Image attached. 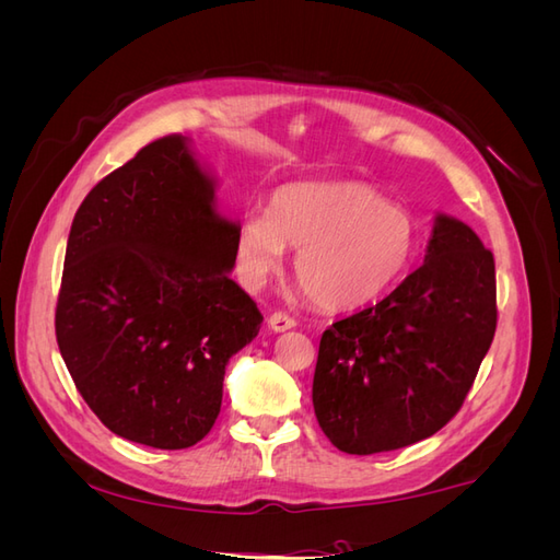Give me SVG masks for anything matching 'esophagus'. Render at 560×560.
<instances>
[{"mask_svg":"<svg viewBox=\"0 0 560 560\" xmlns=\"http://www.w3.org/2000/svg\"><path fill=\"white\" fill-rule=\"evenodd\" d=\"M268 327L273 331H287V329L296 327V319L290 317L287 313H273L268 317Z\"/></svg>","mask_w":560,"mask_h":560,"instance_id":"obj_1","label":"esophagus"}]
</instances>
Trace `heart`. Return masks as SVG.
<instances>
[{
  "instance_id": "obj_1",
  "label": "heart",
  "mask_w": 560,
  "mask_h": 560,
  "mask_svg": "<svg viewBox=\"0 0 560 560\" xmlns=\"http://www.w3.org/2000/svg\"><path fill=\"white\" fill-rule=\"evenodd\" d=\"M287 247L294 273L322 311L341 313L378 299L409 266L416 249L411 214L389 206L362 182L282 186L268 214L249 212L235 233V261L247 287L280 273Z\"/></svg>"
}]
</instances>
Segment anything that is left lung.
<instances>
[{
	"label": "left lung",
	"mask_w": 560,
	"mask_h": 560,
	"mask_svg": "<svg viewBox=\"0 0 560 560\" xmlns=\"http://www.w3.org/2000/svg\"><path fill=\"white\" fill-rule=\"evenodd\" d=\"M498 325L495 261L439 212L425 261L381 303L322 334L313 406L343 453L411 446L460 411Z\"/></svg>",
	"instance_id": "1"
}]
</instances>
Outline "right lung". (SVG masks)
<instances>
[{
	"mask_svg": "<svg viewBox=\"0 0 560 560\" xmlns=\"http://www.w3.org/2000/svg\"><path fill=\"white\" fill-rule=\"evenodd\" d=\"M214 189L191 140L167 135L93 186L67 238L58 348L91 411L135 444H198L264 322L231 280L238 222Z\"/></svg>",
	"mask_w": 560,
	"mask_h": 560,
	"instance_id": "1",
	"label": "right lung"
}]
</instances>
